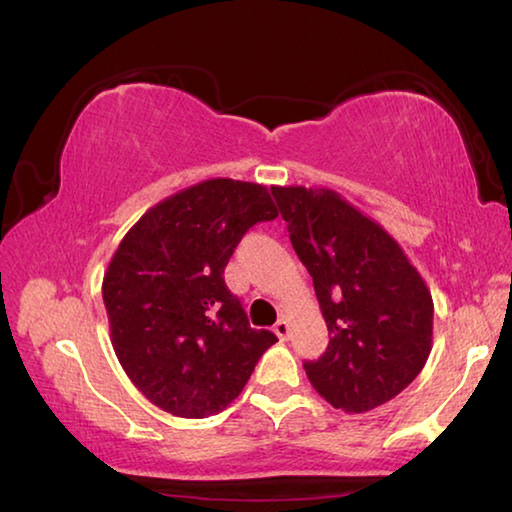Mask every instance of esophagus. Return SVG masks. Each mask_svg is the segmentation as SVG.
I'll list each match as a JSON object with an SVG mask.
<instances>
[{
  "instance_id": "1",
  "label": "esophagus",
  "mask_w": 512,
  "mask_h": 512,
  "mask_svg": "<svg viewBox=\"0 0 512 512\" xmlns=\"http://www.w3.org/2000/svg\"><path fill=\"white\" fill-rule=\"evenodd\" d=\"M290 321L288 319H279L276 321V326H274V333H276V337H281V339H288L290 337Z\"/></svg>"
}]
</instances>
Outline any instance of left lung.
<instances>
[{"mask_svg": "<svg viewBox=\"0 0 512 512\" xmlns=\"http://www.w3.org/2000/svg\"><path fill=\"white\" fill-rule=\"evenodd\" d=\"M292 247L312 276L330 342L303 369L335 409L364 414L423 371L434 301L387 229L330 188L272 186Z\"/></svg>", "mask_w": 512, "mask_h": 512, "instance_id": "8db88e82", "label": "left lung"}]
</instances>
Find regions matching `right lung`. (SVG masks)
Instances as JSON below:
<instances>
[{
  "instance_id": "right-lung-1",
  "label": "right lung",
  "mask_w": 512,
  "mask_h": 512,
  "mask_svg": "<svg viewBox=\"0 0 512 512\" xmlns=\"http://www.w3.org/2000/svg\"><path fill=\"white\" fill-rule=\"evenodd\" d=\"M276 215L267 186L215 177L150 206L119 242L103 303L114 353L152 405L179 418L218 414L279 342L249 326L222 279L245 231Z\"/></svg>"
}]
</instances>
